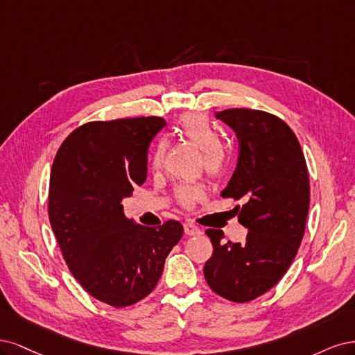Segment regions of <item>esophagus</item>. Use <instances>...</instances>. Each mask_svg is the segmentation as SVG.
<instances>
[{
  "label": "esophagus",
  "instance_id": "esophagus-1",
  "mask_svg": "<svg viewBox=\"0 0 355 355\" xmlns=\"http://www.w3.org/2000/svg\"><path fill=\"white\" fill-rule=\"evenodd\" d=\"M184 232L187 236H200L202 234V230L198 227L194 225L193 223H186L184 224Z\"/></svg>",
  "mask_w": 355,
  "mask_h": 355
}]
</instances>
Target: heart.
Listing matches in <instances>:
<instances>
[{"label":"heart","mask_w":355,"mask_h":355,"mask_svg":"<svg viewBox=\"0 0 355 355\" xmlns=\"http://www.w3.org/2000/svg\"><path fill=\"white\" fill-rule=\"evenodd\" d=\"M177 134L182 139L189 140L200 148V161L207 174L216 177L224 173L228 162V150L225 144L220 140V134L203 113L190 112L184 113L177 123ZM166 153V143L157 141L150 153V165L153 169H159L164 164ZM175 199L182 208H193L198 202L203 200L207 191L202 182L187 181L181 182L174 190Z\"/></svg>","instance_id":"obj_1"}]
</instances>
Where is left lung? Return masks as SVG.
I'll list each match as a JSON object with an SVG mask.
<instances>
[{"label": "left lung", "instance_id": "1", "mask_svg": "<svg viewBox=\"0 0 355 355\" xmlns=\"http://www.w3.org/2000/svg\"><path fill=\"white\" fill-rule=\"evenodd\" d=\"M215 116L239 140L237 166L223 198L242 200L239 223L243 243L223 242L208 228L214 252L203 267L209 288L232 302H249L268 292L298 254L310 207V178L301 144L279 116L255 109H225Z\"/></svg>", "mask_w": 355, "mask_h": 355}]
</instances>
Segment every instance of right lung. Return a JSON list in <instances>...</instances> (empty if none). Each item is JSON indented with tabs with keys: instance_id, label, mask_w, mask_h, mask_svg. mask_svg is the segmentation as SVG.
<instances>
[{
	"instance_id": "right-lung-1",
	"label": "right lung",
	"mask_w": 355,
	"mask_h": 355,
	"mask_svg": "<svg viewBox=\"0 0 355 355\" xmlns=\"http://www.w3.org/2000/svg\"><path fill=\"white\" fill-rule=\"evenodd\" d=\"M164 118L93 121L73 130L54 157L49 218L62 255L78 283L112 306L137 304L150 293L182 237V225L134 224L122 199L147 177V150Z\"/></svg>"
}]
</instances>
